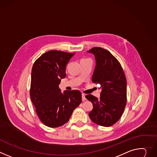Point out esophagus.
<instances>
[{
	"mask_svg": "<svg viewBox=\"0 0 157 157\" xmlns=\"http://www.w3.org/2000/svg\"><path fill=\"white\" fill-rule=\"evenodd\" d=\"M82 100L83 101H84L85 100H86V97H85V94H82Z\"/></svg>",
	"mask_w": 157,
	"mask_h": 157,
	"instance_id": "1",
	"label": "esophagus"
}]
</instances>
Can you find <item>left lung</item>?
<instances>
[{
  "instance_id": "1",
  "label": "left lung",
  "mask_w": 157,
  "mask_h": 157,
  "mask_svg": "<svg viewBox=\"0 0 157 157\" xmlns=\"http://www.w3.org/2000/svg\"><path fill=\"white\" fill-rule=\"evenodd\" d=\"M87 52L93 54L96 59L92 81L101 88L99 99L86 96L93 105L89 116L99 125L110 126L120 120L126 105V77L120 63L108 51L94 47Z\"/></svg>"
}]
</instances>
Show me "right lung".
I'll return each instance as SVG.
<instances>
[{"label":"right lung","mask_w":157,"mask_h":157,"mask_svg":"<svg viewBox=\"0 0 157 157\" xmlns=\"http://www.w3.org/2000/svg\"><path fill=\"white\" fill-rule=\"evenodd\" d=\"M75 54L49 51L41 55L33 66L31 99L39 119L49 127L57 128L66 123L81 103L79 91L62 93L59 88L61 79L66 77V65Z\"/></svg>","instance_id":"add662e5"}]
</instances>
